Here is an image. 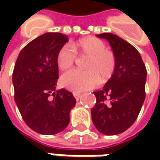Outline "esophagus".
Listing matches in <instances>:
<instances>
[{
	"label": "esophagus",
	"instance_id": "obj_1",
	"mask_svg": "<svg viewBox=\"0 0 160 160\" xmlns=\"http://www.w3.org/2000/svg\"><path fill=\"white\" fill-rule=\"evenodd\" d=\"M73 95L76 98V100L78 101V100L80 99V97H81V93H80V92H73Z\"/></svg>",
	"mask_w": 160,
	"mask_h": 160
}]
</instances>
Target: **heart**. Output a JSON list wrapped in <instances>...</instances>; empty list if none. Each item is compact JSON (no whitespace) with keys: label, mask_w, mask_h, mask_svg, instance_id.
<instances>
[{"label":"heart","mask_w":160,"mask_h":160,"mask_svg":"<svg viewBox=\"0 0 160 160\" xmlns=\"http://www.w3.org/2000/svg\"><path fill=\"white\" fill-rule=\"evenodd\" d=\"M80 58H87L83 68L86 70H71L61 77V83L66 88L74 92L96 87L102 79V83L108 81L113 77L117 68L115 53L106 48L102 40L95 37H86L80 40L77 47L67 44L57 54V65L60 70L71 68Z\"/></svg>","instance_id":"b5f03b06"}]
</instances>
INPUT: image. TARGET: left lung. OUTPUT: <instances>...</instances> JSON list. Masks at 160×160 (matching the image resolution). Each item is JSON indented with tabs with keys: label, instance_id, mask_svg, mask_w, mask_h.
Here are the masks:
<instances>
[{
	"label": "left lung",
	"instance_id": "8db88e82",
	"mask_svg": "<svg viewBox=\"0 0 160 160\" xmlns=\"http://www.w3.org/2000/svg\"><path fill=\"white\" fill-rule=\"evenodd\" d=\"M107 39L117 58V68L103 89L94 92L96 103L92 120L106 135L125 132L134 123L145 100L147 70L139 52L124 39L110 33L97 34Z\"/></svg>",
	"mask_w": 160,
	"mask_h": 160
}]
</instances>
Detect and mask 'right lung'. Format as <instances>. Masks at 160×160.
<instances>
[{
    "instance_id": "obj_1",
    "label": "right lung",
    "mask_w": 160,
    "mask_h": 160,
    "mask_svg": "<svg viewBox=\"0 0 160 160\" xmlns=\"http://www.w3.org/2000/svg\"><path fill=\"white\" fill-rule=\"evenodd\" d=\"M68 42L60 33H46L22 49L12 74L14 100L22 118L34 132L55 134L69 124L76 105L72 92L56 90L58 78L57 54Z\"/></svg>"
}]
</instances>
